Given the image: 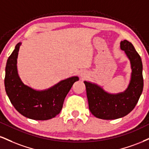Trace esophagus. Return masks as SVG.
<instances>
[{"instance_id":"obj_1","label":"esophagus","mask_w":149,"mask_h":149,"mask_svg":"<svg viewBox=\"0 0 149 149\" xmlns=\"http://www.w3.org/2000/svg\"><path fill=\"white\" fill-rule=\"evenodd\" d=\"M88 76H89V73L87 71H83L80 73V77H81L82 79H85L86 78H87V77H88Z\"/></svg>"}]
</instances>
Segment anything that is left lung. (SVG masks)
<instances>
[{
    "label": "left lung",
    "mask_w": 149,
    "mask_h": 149,
    "mask_svg": "<svg viewBox=\"0 0 149 149\" xmlns=\"http://www.w3.org/2000/svg\"><path fill=\"white\" fill-rule=\"evenodd\" d=\"M120 47L128 57L132 69L130 83L124 92L110 94L96 84L84 82L89 110L98 119L112 120L127 115L135 107L142 93L144 80L141 57L128 41H121Z\"/></svg>",
    "instance_id": "1"
}]
</instances>
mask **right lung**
Listing matches in <instances>:
<instances>
[{
  "instance_id": "obj_1",
  "label": "right lung",
  "mask_w": 149,
  "mask_h": 149,
  "mask_svg": "<svg viewBox=\"0 0 149 149\" xmlns=\"http://www.w3.org/2000/svg\"><path fill=\"white\" fill-rule=\"evenodd\" d=\"M21 44L20 42L16 45L7 61L5 77L7 95L14 108L23 116L34 120L51 119L60 113L66 96L79 78L71 77L42 91L24 85L18 74L17 66Z\"/></svg>"
}]
</instances>
